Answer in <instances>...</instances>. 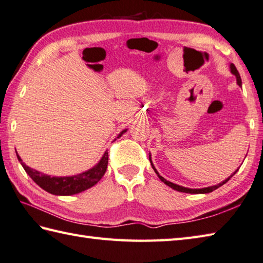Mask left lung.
<instances>
[{"instance_id": "8db88e82", "label": "left lung", "mask_w": 263, "mask_h": 263, "mask_svg": "<svg viewBox=\"0 0 263 263\" xmlns=\"http://www.w3.org/2000/svg\"><path fill=\"white\" fill-rule=\"evenodd\" d=\"M230 70H232V72L235 74V76H236V78H237V84L239 85V86H242V79H240V76H239V73H238V71H237V69H236V67L234 66V64L232 63L230 64ZM149 162H151V165H152V168L154 169V171H155V174L158 175V177L160 179H161L163 183L165 184V185H168L169 187H171V189H174V190H176V191H178V192H183V193H191V194H205V193H211L212 191H214V190H217V189H219V187L220 186H222L223 184H226L227 181L232 178V177L237 173V170L235 171V173L230 176V177H228V178L226 179V180H223L222 183H220V184H218V185H214V186H210V187H204V189H199V190H192V189H186V187H183V186H179V185H176V184H174V183H171V181H168L167 179H164L162 176H160L159 175V173L157 171V169L154 168V165H153V163H152V161H151V157H149Z\"/></svg>"}]
</instances>
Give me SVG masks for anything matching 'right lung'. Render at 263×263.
<instances>
[{"label":"right lung","mask_w":263,"mask_h":263,"mask_svg":"<svg viewBox=\"0 0 263 263\" xmlns=\"http://www.w3.org/2000/svg\"><path fill=\"white\" fill-rule=\"evenodd\" d=\"M125 132L126 130H122L118 138ZM17 157L21 165L24 167L26 173L29 175L30 178L40 187H42L43 190L51 193L53 195H73L90 189L95 184H98L102 177L104 176L109 161V154L108 152H105L100 160V162L94 168L89 169L88 171H85L83 174L71 177H51L29 168L28 165H26L23 162V160L20 159L18 154Z\"/></svg>","instance_id":"obj_1"}]
</instances>
